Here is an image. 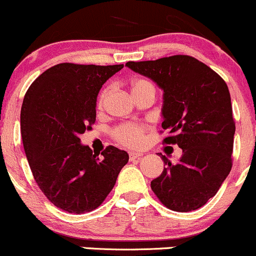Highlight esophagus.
I'll return each instance as SVG.
<instances>
[{
  "label": "esophagus",
  "mask_w": 256,
  "mask_h": 256,
  "mask_svg": "<svg viewBox=\"0 0 256 256\" xmlns=\"http://www.w3.org/2000/svg\"><path fill=\"white\" fill-rule=\"evenodd\" d=\"M130 160H136V158H140L142 156V152H131L130 154Z\"/></svg>",
  "instance_id": "obj_1"
}]
</instances>
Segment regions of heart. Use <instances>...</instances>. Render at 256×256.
Instances as JSON below:
<instances>
[{
	"label": "heart",
	"mask_w": 256,
	"mask_h": 256,
	"mask_svg": "<svg viewBox=\"0 0 256 256\" xmlns=\"http://www.w3.org/2000/svg\"><path fill=\"white\" fill-rule=\"evenodd\" d=\"M144 85L152 84L149 83L148 80H146V79H138V80H134V84H132V91L140 89V88L144 86ZM106 96H107V89L102 91L101 95L98 96V108H101L102 106H104ZM144 125L138 124V122H124V124L116 126L112 134H113L114 140H116V142H119L120 144L130 146V148H136V146H140L143 143V140H144Z\"/></svg>",
	"instance_id": "b5f03b06"
}]
</instances>
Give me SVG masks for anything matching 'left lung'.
I'll return each mask as SVG.
<instances>
[{
	"instance_id": "obj_1",
	"label": "left lung",
	"mask_w": 256,
	"mask_h": 256,
	"mask_svg": "<svg viewBox=\"0 0 256 256\" xmlns=\"http://www.w3.org/2000/svg\"><path fill=\"white\" fill-rule=\"evenodd\" d=\"M132 71L164 90L165 144H177L183 155L176 165L161 155L166 167L150 186L160 202L174 212L198 210L212 198L232 167L234 120L225 80L189 55L154 61H128Z\"/></svg>"
}]
</instances>
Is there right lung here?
<instances>
[{
  "instance_id": "obj_1",
  "label": "right lung",
  "mask_w": 256,
  "mask_h": 256,
  "mask_svg": "<svg viewBox=\"0 0 256 256\" xmlns=\"http://www.w3.org/2000/svg\"><path fill=\"white\" fill-rule=\"evenodd\" d=\"M122 67L58 64L25 94L20 125L26 158L40 189L64 212L96 210L128 164L125 150L108 146L100 158L79 138L95 124L100 89Z\"/></svg>"
}]
</instances>
